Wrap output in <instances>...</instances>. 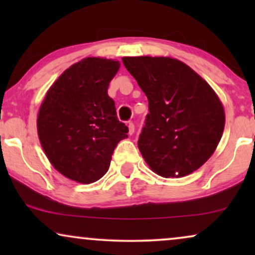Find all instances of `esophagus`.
<instances>
[{
  "label": "esophagus",
  "mask_w": 255,
  "mask_h": 255,
  "mask_svg": "<svg viewBox=\"0 0 255 255\" xmlns=\"http://www.w3.org/2000/svg\"><path fill=\"white\" fill-rule=\"evenodd\" d=\"M128 134H133V132H134V125H133V123H132V122H130V123L128 124Z\"/></svg>",
  "instance_id": "34e87169"
}]
</instances>
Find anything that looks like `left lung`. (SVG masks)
<instances>
[{
  "mask_svg": "<svg viewBox=\"0 0 255 255\" xmlns=\"http://www.w3.org/2000/svg\"><path fill=\"white\" fill-rule=\"evenodd\" d=\"M122 60L148 100L149 114L138 140L142 158L162 177L189 175L221 141L225 113L218 95L177 59L142 55Z\"/></svg>",
  "mask_w": 255,
  "mask_h": 255,
  "instance_id": "8db88e82",
  "label": "left lung"
}]
</instances>
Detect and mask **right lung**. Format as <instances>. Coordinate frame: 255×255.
Instances as JSON below:
<instances>
[{"label": "right lung", "mask_w": 255, "mask_h": 255, "mask_svg": "<svg viewBox=\"0 0 255 255\" xmlns=\"http://www.w3.org/2000/svg\"><path fill=\"white\" fill-rule=\"evenodd\" d=\"M121 64L88 57L73 64L53 82L40 104V145L59 173L89 184L108 172L114 149L128 128L116 116L108 87Z\"/></svg>", "instance_id": "obj_1"}]
</instances>
